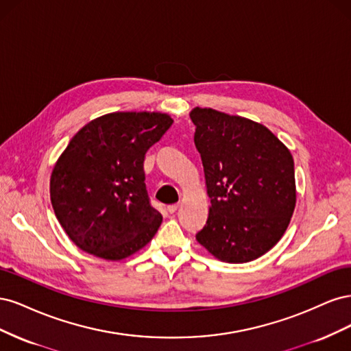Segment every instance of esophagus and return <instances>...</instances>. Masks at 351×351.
I'll use <instances>...</instances> for the list:
<instances>
[{
  "label": "esophagus",
  "instance_id": "esophagus-1",
  "mask_svg": "<svg viewBox=\"0 0 351 351\" xmlns=\"http://www.w3.org/2000/svg\"><path fill=\"white\" fill-rule=\"evenodd\" d=\"M178 206H180L178 204H174V205H168V206H167V210L169 212V214H174V212L178 209Z\"/></svg>",
  "mask_w": 351,
  "mask_h": 351
}]
</instances>
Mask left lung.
<instances>
[{
  "label": "left lung",
  "mask_w": 351,
  "mask_h": 351,
  "mask_svg": "<svg viewBox=\"0 0 351 351\" xmlns=\"http://www.w3.org/2000/svg\"><path fill=\"white\" fill-rule=\"evenodd\" d=\"M190 119L210 197L208 221L196 240L222 262L258 259L290 224L293 156L267 127L243 117L197 107Z\"/></svg>",
  "instance_id": "left-lung-1"
}]
</instances>
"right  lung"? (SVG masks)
Instances as JSON below:
<instances>
[{
  "instance_id": "right-lung-1",
  "label": "right lung",
  "mask_w": 351,
  "mask_h": 351,
  "mask_svg": "<svg viewBox=\"0 0 351 351\" xmlns=\"http://www.w3.org/2000/svg\"><path fill=\"white\" fill-rule=\"evenodd\" d=\"M161 112H112L80 129L52 169L51 204L83 252L120 261L152 240L162 215L145 184V154L171 127Z\"/></svg>"
}]
</instances>
